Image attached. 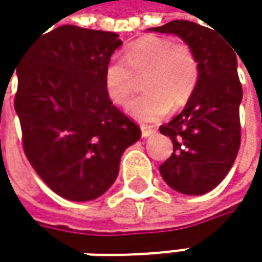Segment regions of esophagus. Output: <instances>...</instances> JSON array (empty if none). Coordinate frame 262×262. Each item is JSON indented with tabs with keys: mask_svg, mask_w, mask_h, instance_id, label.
Instances as JSON below:
<instances>
[{
	"mask_svg": "<svg viewBox=\"0 0 262 262\" xmlns=\"http://www.w3.org/2000/svg\"><path fill=\"white\" fill-rule=\"evenodd\" d=\"M141 133H142V138H148L156 133V129L151 126H141Z\"/></svg>",
	"mask_w": 262,
	"mask_h": 262,
	"instance_id": "1",
	"label": "esophagus"
}]
</instances>
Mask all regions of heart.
I'll list each match as a JSON object with an SVG mask.
<instances>
[{
	"instance_id": "heart-1",
	"label": "heart",
	"mask_w": 262,
	"mask_h": 262,
	"mask_svg": "<svg viewBox=\"0 0 262 262\" xmlns=\"http://www.w3.org/2000/svg\"><path fill=\"white\" fill-rule=\"evenodd\" d=\"M199 60L185 42L148 34L127 45L124 62L112 59L103 73L107 98L118 106L126 104L136 89V79H142L147 91L133 100L127 112L142 123H155L171 109L183 106L199 81Z\"/></svg>"
}]
</instances>
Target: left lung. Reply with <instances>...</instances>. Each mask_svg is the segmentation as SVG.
<instances>
[{"label": "left lung", "mask_w": 262, "mask_h": 262, "mask_svg": "<svg viewBox=\"0 0 262 262\" xmlns=\"http://www.w3.org/2000/svg\"><path fill=\"white\" fill-rule=\"evenodd\" d=\"M211 28L183 19L151 28L181 36L199 60V81L185 109L159 127L173 142L171 156L159 167L161 176L168 186L188 195L205 194L222 182L241 142L243 88L235 50Z\"/></svg>", "instance_id": "1"}]
</instances>
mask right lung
<instances>
[{
  "mask_svg": "<svg viewBox=\"0 0 262 262\" xmlns=\"http://www.w3.org/2000/svg\"><path fill=\"white\" fill-rule=\"evenodd\" d=\"M120 45L114 31L60 26L36 37L16 67L24 153L37 176L73 202L104 194L123 151L141 138L103 86Z\"/></svg>",
  "mask_w": 262,
  "mask_h": 262,
  "instance_id": "add662e5",
  "label": "right lung"
}]
</instances>
